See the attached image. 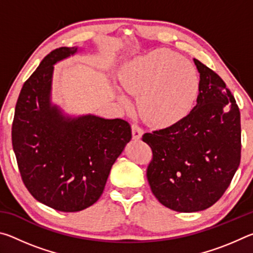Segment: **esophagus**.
<instances>
[{
  "instance_id": "obj_1",
  "label": "esophagus",
  "mask_w": 253,
  "mask_h": 253,
  "mask_svg": "<svg viewBox=\"0 0 253 253\" xmlns=\"http://www.w3.org/2000/svg\"><path fill=\"white\" fill-rule=\"evenodd\" d=\"M143 132H144V130H143V128L140 127L138 124H132L131 125V134H132V139H135V140H138V139H140V137H142V135H143Z\"/></svg>"
}]
</instances>
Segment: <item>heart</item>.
<instances>
[{
	"label": "heart",
	"instance_id": "b5f03b06",
	"mask_svg": "<svg viewBox=\"0 0 253 253\" xmlns=\"http://www.w3.org/2000/svg\"><path fill=\"white\" fill-rule=\"evenodd\" d=\"M122 81L146 122L169 126L183 119L193 107L200 89L195 68L181 55L158 50L136 59L127 66ZM123 101L126 102L125 98Z\"/></svg>",
	"mask_w": 253,
	"mask_h": 253
}]
</instances>
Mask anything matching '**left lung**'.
I'll return each instance as SVG.
<instances>
[{"label": "left lung", "mask_w": 253, "mask_h": 253, "mask_svg": "<svg viewBox=\"0 0 253 253\" xmlns=\"http://www.w3.org/2000/svg\"><path fill=\"white\" fill-rule=\"evenodd\" d=\"M196 105L181 121L145 132L152 148L146 176L155 198L177 212H198L221 199L241 161L240 110L221 77L194 59Z\"/></svg>", "instance_id": "8db88e82"}]
</instances>
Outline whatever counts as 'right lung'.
I'll list each match as a JSON object with an SVG mask.
<instances>
[{
  "label": "right lung",
  "instance_id": "right-lung-1",
  "mask_svg": "<svg viewBox=\"0 0 253 253\" xmlns=\"http://www.w3.org/2000/svg\"><path fill=\"white\" fill-rule=\"evenodd\" d=\"M75 52V46H61L44 57L21 89L12 123V146L25 187L61 212L97 202L111 166L131 139L124 119L66 118L51 106L53 65Z\"/></svg>",
  "mask_w": 253,
  "mask_h": 253
}]
</instances>
